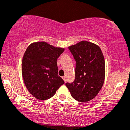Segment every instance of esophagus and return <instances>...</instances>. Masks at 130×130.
Returning <instances> with one entry per match:
<instances>
[{
    "mask_svg": "<svg viewBox=\"0 0 130 130\" xmlns=\"http://www.w3.org/2000/svg\"><path fill=\"white\" fill-rule=\"evenodd\" d=\"M62 79L64 80V81L65 82H66V77H65V76L62 77Z\"/></svg>",
    "mask_w": 130,
    "mask_h": 130,
    "instance_id": "obj_1",
    "label": "esophagus"
}]
</instances>
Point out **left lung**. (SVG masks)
I'll return each mask as SVG.
<instances>
[{
	"label": "left lung",
	"instance_id": "obj_1",
	"mask_svg": "<svg viewBox=\"0 0 130 130\" xmlns=\"http://www.w3.org/2000/svg\"><path fill=\"white\" fill-rule=\"evenodd\" d=\"M69 50L75 61V80L67 82L73 98L82 103L95 98L103 87L105 78V61L97 45L82 41L70 46Z\"/></svg>",
	"mask_w": 130,
	"mask_h": 130
}]
</instances>
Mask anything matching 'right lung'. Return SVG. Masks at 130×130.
Segmentation results:
<instances>
[{
    "mask_svg": "<svg viewBox=\"0 0 130 130\" xmlns=\"http://www.w3.org/2000/svg\"><path fill=\"white\" fill-rule=\"evenodd\" d=\"M64 50L45 42L33 43L27 48L22 61V75L26 88L34 98L48 100L64 84L58 75L56 62Z\"/></svg>",
    "mask_w": 130,
    "mask_h": 130,
    "instance_id": "obj_1",
    "label": "right lung"
}]
</instances>
